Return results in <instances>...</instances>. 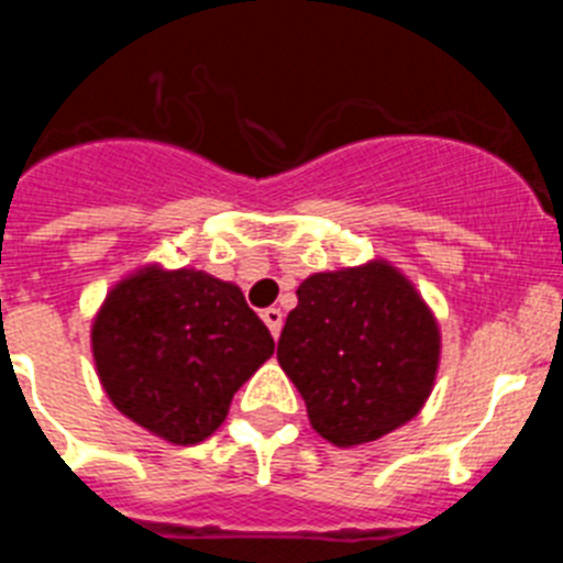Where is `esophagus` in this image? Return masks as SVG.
Wrapping results in <instances>:
<instances>
[{"mask_svg":"<svg viewBox=\"0 0 563 563\" xmlns=\"http://www.w3.org/2000/svg\"><path fill=\"white\" fill-rule=\"evenodd\" d=\"M262 318H265V324H267V330H271V335L278 338V332H282V321H285L282 310H278V307H267V310H262Z\"/></svg>","mask_w":563,"mask_h":563,"instance_id":"obj_1","label":"esophagus"}]
</instances>
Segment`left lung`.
Here are the masks:
<instances>
[{
  "label": "left lung",
  "mask_w": 563,
  "mask_h": 563,
  "mask_svg": "<svg viewBox=\"0 0 563 563\" xmlns=\"http://www.w3.org/2000/svg\"><path fill=\"white\" fill-rule=\"evenodd\" d=\"M278 363L332 445H361L409 422L440 361L434 316L395 267L316 273L296 290Z\"/></svg>",
  "instance_id": "1"
}]
</instances>
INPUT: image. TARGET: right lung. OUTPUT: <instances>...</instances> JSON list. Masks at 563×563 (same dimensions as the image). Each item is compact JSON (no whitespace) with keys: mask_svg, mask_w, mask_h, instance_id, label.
Here are the masks:
<instances>
[{"mask_svg":"<svg viewBox=\"0 0 563 563\" xmlns=\"http://www.w3.org/2000/svg\"><path fill=\"white\" fill-rule=\"evenodd\" d=\"M276 350L242 290L200 271L146 267L109 292L92 352L109 400L143 429L194 445Z\"/></svg>","mask_w":563,"mask_h":563,"instance_id":"right-lung-1","label":"right lung"}]
</instances>
